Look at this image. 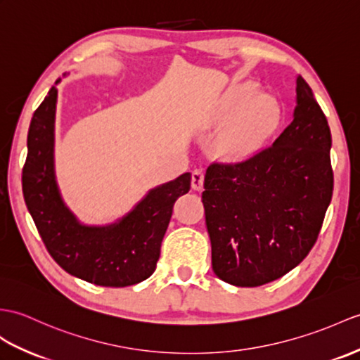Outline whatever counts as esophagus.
I'll return each mask as SVG.
<instances>
[{
	"label": "esophagus",
	"mask_w": 360,
	"mask_h": 360,
	"mask_svg": "<svg viewBox=\"0 0 360 360\" xmlns=\"http://www.w3.org/2000/svg\"><path fill=\"white\" fill-rule=\"evenodd\" d=\"M191 187L195 190H202L204 187V170L195 169L191 172Z\"/></svg>",
	"instance_id": "1"
}]
</instances>
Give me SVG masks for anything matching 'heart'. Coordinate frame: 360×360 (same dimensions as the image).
Wrapping results in <instances>:
<instances>
[{
	"label": "heart",
	"instance_id": "heart-1",
	"mask_svg": "<svg viewBox=\"0 0 360 360\" xmlns=\"http://www.w3.org/2000/svg\"><path fill=\"white\" fill-rule=\"evenodd\" d=\"M259 94L255 82L230 89L222 98L216 120L229 124L219 139V150L230 160L256 155L279 129L282 107L271 95Z\"/></svg>",
	"mask_w": 360,
	"mask_h": 360
}]
</instances>
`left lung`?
I'll return each mask as SVG.
<instances>
[{"label": "left lung", "instance_id": "left-lung-1", "mask_svg": "<svg viewBox=\"0 0 360 360\" xmlns=\"http://www.w3.org/2000/svg\"><path fill=\"white\" fill-rule=\"evenodd\" d=\"M295 118L273 146L208 165L202 204L212 266L236 287L282 278L316 244L333 196L328 121L302 77Z\"/></svg>", "mask_w": 360, "mask_h": 360}]
</instances>
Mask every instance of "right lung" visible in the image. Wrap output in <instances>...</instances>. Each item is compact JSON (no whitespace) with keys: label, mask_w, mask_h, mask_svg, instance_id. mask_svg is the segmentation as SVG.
Returning <instances> with one entry per match:
<instances>
[{"label":"right lung","mask_w":360,"mask_h":360,"mask_svg":"<svg viewBox=\"0 0 360 360\" xmlns=\"http://www.w3.org/2000/svg\"><path fill=\"white\" fill-rule=\"evenodd\" d=\"M56 96L52 87L30 121L22 167L24 200L47 252L63 270L101 287L135 285L156 269L173 205L190 190V173L150 191L118 224L81 225L64 205L55 181Z\"/></svg>","instance_id":"obj_1"}]
</instances>
